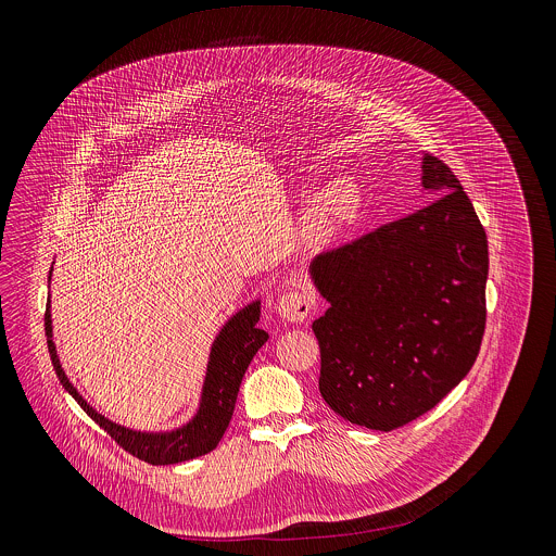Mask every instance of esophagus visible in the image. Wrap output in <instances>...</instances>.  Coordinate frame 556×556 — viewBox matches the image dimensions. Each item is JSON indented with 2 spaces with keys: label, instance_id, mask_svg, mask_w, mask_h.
<instances>
[{
  "label": "esophagus",
  "instance_id": "1",
  "mask_svg": "<svg viewBox=\"0 0 556 556\" xmlns=\"http://www.w3.org/2000/svg\"><path fill=\"white\" fill-rule=\"evenodd\" d=\"M313 311V302L308 295L304 293H285L278 304H276V313L285 320H291V323H302L306 320L308 315Z\"/></svg>",
  "mask_w": 556,
  "mask_h": 556
}]
</instances>
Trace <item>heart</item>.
I'll list each match as a JSON object with an SVG mask.
<instances>
[{
    "mask_svg": "<svg viewBox=\"0 0 556 556\" xmlns=\"http://www.w3.org/2000/svg\"><path fill=\"white\" fill-rule=\"evenodd\" d=\"M362 212V186L349 175L329 179L325 186L318 188L306 205L302 218L304 241L317 250L333 245L359 223Z\"/></svg>",
    "mask_w": 556,
    "mask_h": 556,
    "instance_id": "heart-1",
    "label": "heart"
}]
</instances>
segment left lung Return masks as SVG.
<instances>
[{
	"label": "left lung",
	"mask_w": 556,
	"mask_h": 556,
	"mask_svg": "<svg viewBox=\"0 0 556 556\" xmlns=\"http://www.w3.org/2000/svg\"><path fill=\"white\" fill-rule=\"evenodd\" d=\"M424 210L318 254L308 274L329 304L313 323L318 390L346 421L390 432L473 368L485 327L488 239L447 164L421 156Z\"/></svg>",
	"instance_id": "obj_1"
}]
</instances>
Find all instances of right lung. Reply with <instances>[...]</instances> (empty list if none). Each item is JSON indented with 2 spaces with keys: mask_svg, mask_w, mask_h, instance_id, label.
I'll list each match as a JSON object with an SVG mask.
<instances>
[{
  "mask_svg": "<svg viewBox=\"0 0 556 556\" xmlns=\"http://www.w3.org/2000/svg\"><path fill=\"white\" fill-rule=\"evenodd\" d=\"M53 267L49 271L51 282ZM261 317V300H252L243 308H239L233 317L220 327L216 333L207 368L201 386V396L197 410L190 419L179 424L177 428L168 430H137L130 426H122L102 413H98L85 397L80 396L75 383L68 379V375L62 368L58 346L53 340V318H51V298L47 302V315H45V331H47V344L51 353V362L55 368V375L64 390L75 397L80 408L102 428L106 430L126 452H130L135 458L146 460L150 465L164 467V465H177L192 458H199L220 443L225 430L229 428V421L233 417L236 400H238L241 379L256 355V351L267 342L269 333L261 327H256Z\"/></svg>",
  "mask_w": 556,
  "mask_h": 556,
  "instance_id": "obj_1",
  "label": "right lung"
}]
</instances>
